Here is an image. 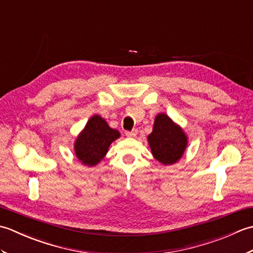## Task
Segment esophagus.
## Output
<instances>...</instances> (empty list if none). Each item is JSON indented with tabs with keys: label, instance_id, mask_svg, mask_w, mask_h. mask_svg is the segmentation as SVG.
I'll list each match as a JSON object with an SVG mask.
<instances>
[{
	"label": "esophagus",
	"instance_id": "34e87169",
	"mask_svg": "<svg viewBox=\"0 0 253 253\" xmlns=\"http://www.w3.org/2000/svg\"><path fill=\"white\" fill-rule=\"evenodd\" d=\"M125 133H126V136H127V137H129V138H135V137L137 136L138 130H137V129H133V130H131V131H126Z\"/></svg>",
	"mask_w": 253,
	"mask_h": 253
}]
</instances>
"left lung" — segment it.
I'll return each instance as SVG.
<instances>
[{"label": "left lung", "mask_w": 253, "mask_h": 253, "mask_svg": "<svg viewBox=\"0 0 253 253\" xmlns=\"http://www.w3.org/2000/svg\"><path fill=\"white\" fill-rule=\"evenodd\" d=\"M152 155L163 165L178 162L188 146V137L182 128L166 115L160 113L155 116L153 130L148 136Z\"/></svg>", "instance_id": "8db88e82"}]
</instances>
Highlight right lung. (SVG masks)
<instances>
[{
  "instance_id": "1",
  "label": "right lung",
  "mask_w": 253,
  "mask_h": 253,
  "mask_svg": "<svg viewBox=\"0 0 253 253\" xmlns=\"http://www.w3.org/2000/svg\"><path fill=\"white\" fill-rule=\"evenodd\" d=\"M120 137V131L113 129L104 118L95 114L89 118L75 140V154L82 164L91 168L104 159L112 142Z\"/></svg>"
}]
</instances>
